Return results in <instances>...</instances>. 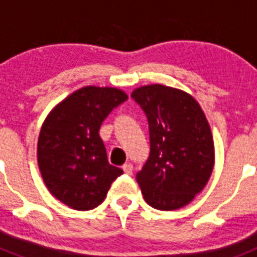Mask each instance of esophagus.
I'll return each instance as SVG.
<instances>
[{
	"instance_id": "1",
	"label": "esophagus",
	"mask_w": 257,
	"mask_h": 257,
	"mask_svg": "<svg viewBox=\"0 0 257 257\" xmlns=\"http://www.w3.org/2000/svg\"><path fill=\"white\" fill-rule=\"evenodd\" d=\"M122 170H123V171H124V174L131 175V174H133L134 167H133V165H131V163H124V165L122 166Z\"/></svg>"
}]
</instances>
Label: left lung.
Wrapping results in <instances>:
<instances>
[{"label":"left lung","instance_id":"8db88e82","mask_svg":"<svg viewBox=\"0 0 257 257\" xmlns=\"http://www.w3.org/2000/svg\"><path fill=\"white\" fill-rule=\"evenodd\" d=\"M134 100L147 114L151 154L136 174L144 199L157 210L187 206L206 187L215 163L207 118L190 94L165 85L135 88Z\"/></svg>","mask_w":257,"mask_h":257}]
</instances>
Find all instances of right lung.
<instances>
[{
  "mask_svg": "<svg viewBox=\"0 0 257 257\" xmlns=\"http://www.w3.org/2000/svg\"><path fill=\"white\" fill-rule=\"evenodd\" d=\"M127 97L119 88L86 86L54 106L42 123L37 144L41 176L52 196L70 208L97 207L123 174L108 162L99 130Z\"/></svg>",
  "mask_w": 257,
  "mask_h": 257,
  "instance_id": "right-lung-1",
  "label": "right lung"
}]
</instances>
